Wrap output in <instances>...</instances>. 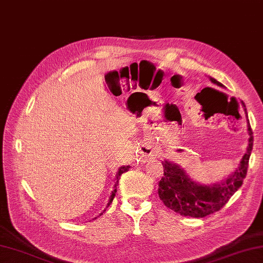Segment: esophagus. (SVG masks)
I'll list each match as a JSON object with an SVG mask.
<instances>
[{
    "mask_svg": "<svg viewBox=\"0 0 263 263\" xmlns=\"http://www.w3.org/2000/svg\"><path fill=\"white\" fill-rule=\"evenodd\" d=\"M141 154L143 157H146V158H156V156H157V153H155V150L153 148L144 147V146H143Z\"/></svg>",
    "mask_w": 263,
    "mask_h": 263,
    "instance_id": "34e87169",
    "label": "esophagus"
}]
</instances>
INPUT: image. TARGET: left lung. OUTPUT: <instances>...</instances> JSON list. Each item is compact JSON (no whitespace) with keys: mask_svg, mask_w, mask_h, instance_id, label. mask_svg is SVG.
<instances>
[{"mask_svg":"<svg viewBox=\"0 0 263 263\" xmlns=\"http://www.w3.org/2000/svg\"><path fill=\"white\" fill-rule=\"evenodd\" d=\"M210 80L217 86L222 87L221 83L214 78H210ZM242 104L245 107L243 102ZM244 110L248 117L247 109L244 108ZM248 130L250 136L249 147L238 168L226 178V181L219 184H214L211 186L200 185L190 180L184 171L177 165L164 160L161 163L164 167V176L159 182L158 195L167 208L182 216L193 218H203L219 211L232 198V195L241 187L243 180L247 176L249 159L253 148V132L249 119Z\"/></svg>","mask_w":263,"mask_h":263,"instance_id":"8db88e82","label":"left lung"}]
</instances>
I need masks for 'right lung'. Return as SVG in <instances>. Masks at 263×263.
<instances>
[{
  "label": "right lung",
  "mask_w": 263,
  "mask_h": 263,
  "mask_svg": "<svg viewBox=\"0 0 263 263\" xmlns=\"http://www.w3.org/2000/svg\"><path fill=\"white\" fill-rule=\"evenodd\" d=\"M128 168H130V166H122L121 168L119 170V173H117V175H116V182H115V185H114V190H113V192H111V195H110V199H109V201H108V204H107V206H108V205L111 203V201H113V199H114V197H115V193L117 192L116 186L119 185V180H120V176L123 174V173L127 172V171H128Z\"/></svg>",
  "instance_id": "obj_1"
}]
</instances>
